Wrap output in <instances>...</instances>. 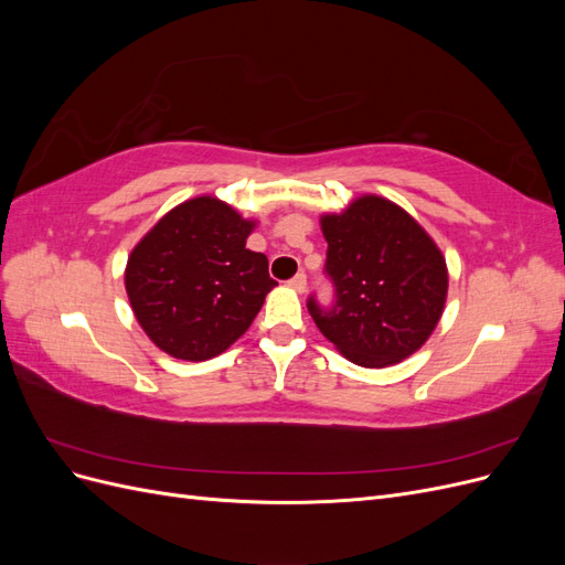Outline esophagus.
<instances>
[{
	"mask_svg": "<svg viewBox=\"0 0 565 565\" xmlns=\"http://www.w3.org/2000/svg\"><path fill=\"white\" fill-rule=\"evenodd\" d=\"M287 285H289V287H292V289H295V292H299V295H301V292H303V289H306V276H303V273H297V276H295L292 280H289Z\"/></svg>",
	"mask_w": 565,
	"mask_h": 565,
	"instance_id": "esophagus-1",
	"label": "esophagus"
}]
</instances>
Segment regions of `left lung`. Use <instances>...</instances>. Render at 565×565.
<instances>
[{
    "mask_svg": "<svg viewBox=\"0 0 565 565\" xmlns=\"http://www.w3.org/2000/svg\"><path fill=\"white\" fill-rule=\"evenodd\" d=\"M320 231L337 301L322 311L309 299L318 330L361 367H388L419 351L448 299L446 256L434 237L382 195L322 214Z\"/></svg>",
    "mask_w": 565,
    "mask_h": 565,
    "instance_id": "8db88e82",
    "label": "left lung"
}]
</instances>
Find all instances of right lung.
<instances>
[{
	"label": "right lung",
	"mask_w": 565,
	"mask_h": 565,
	"mask_svg": "<svg viewBox=\"0 0 565 565\" xmlns=\"http://www.w3.org/2000/svg\"><path fill=\"white\" fill-rule=\"evenodd\" d=\"M256 221L198 195L169 210L131 249L125 287L148 339L179 361H210L235 344L278 282L247 249Z\"/></svg>",
	"instance_id": "right-lung-1"
}]
</instances>
